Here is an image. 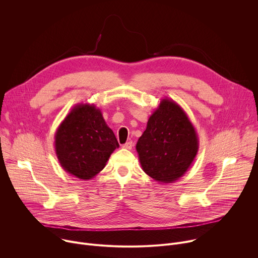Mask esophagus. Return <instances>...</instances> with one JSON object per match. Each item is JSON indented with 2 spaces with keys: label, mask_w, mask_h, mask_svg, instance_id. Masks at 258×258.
Listing matches in <instances>:
<instances>
[{
  "label": "esophagus",
  "mask_w": 258,
  "mask_h": 258,
  "mask_svg": "<svg viewBox=\"0 0 258 258\" xmlns=\"http://www.w3.org/2000/svg\"><path fill=\"white\" fill-rule=\"evenodd\" d=\"M122 148L127 149V150H131V149L133 148V143H132V142H127V143L123 144V145H122Z\"/></svg>",
  "instance_id": "esophagus-1"
}]
</instances>
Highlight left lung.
Listing matches in <instances>:
<instances>
[{
	"mask_svg": "<svg viewBox=\"0 0 258 258\" xmlns=\"http://www.w3.org/2000/svg\"><path fill=\"white\" fill-rule=\"evenodd\" d=\"M136 149L143 170L159 183H169L190 168L199 141L182 108L164 98L149 117Z\"/></svg>",
	"mask_w": 258,
	"mask_h": 258,
	"instance_id": "1",
	"label": "left lung"
}]
</instances>
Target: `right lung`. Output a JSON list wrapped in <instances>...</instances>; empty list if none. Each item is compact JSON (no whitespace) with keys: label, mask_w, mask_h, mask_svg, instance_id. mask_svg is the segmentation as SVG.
I'll list each match as a JSON object with an SVG mask.
<instances>
[{"label":"right lung","mask_w":258,"mask_h":258,"mask_svg":"<svg viewBox=\"0 0 258 258\" xmlns=\"http://www.w3.org/2000/svg\"><path fill=\"white\" fill-rule=\"evenodd\" d=\"M54 143L62 168L84 180L98 174L119 147L101 110L88 103L71 109L57 128Z\"/></svg>","instance_id":"obj_1"}]
</instances>
